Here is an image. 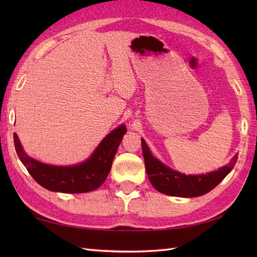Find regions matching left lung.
I'll return each instance as SVG.
<instances>
[{
    "label": "left lung",
    "mask_w": 257,
    "mask_h": 257,
    "mask_svg": "<svg viewBox=\"0 0 257 257\" xmlns=\"http://www.w3.org/2000/svg\"><path fill=\"white\" fill-rule=\"evenodd\" d=\"M141 146L146 171L151 184L161 193L181 198H194L210 192L231 172L237 160V156H234L228 165L222 167L217 171L198 176H187L165 166L152 156L144 139H141Z\"/></svg>",
    "instance_id": "8db88e82"
}]
</instances>
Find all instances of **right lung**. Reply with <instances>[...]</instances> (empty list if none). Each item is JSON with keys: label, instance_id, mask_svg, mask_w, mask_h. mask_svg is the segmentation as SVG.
I'll return each mask as SVG.
<instances>
[{"label": "right lung", "instance_id": "right-lung-1", "mask_svg": "<svg viewBox=\"0 0 257 257\" xmlns=\"http://www.w3.org/2000/svg\"><path fill=\"white\" fill-rule=\"evenodd\" d=\"M125 133V125L120 124L102 139L88 159L69 167L45 165L33 159L25 154L16 134H14V146L22 163L43 188L54 192L85 193L96 190L105 182Z\"/></svg>", "mask_w": 257, "mask_h": 257}]
</instances>
